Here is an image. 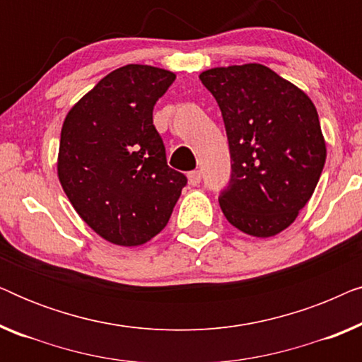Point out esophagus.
<instances>
[{
  "label": "esophagus",
  "mask_w": 362,
  "mask_h": 362,
  "mask_svg": "<svg viewBox=\"0 0 362 362\" xmlns=\"http://www.w3.org/2000/svg\"><path fill=\"white\" fill-rule=\"evenodd\" d=\"M201 177H202V175H201L199 170H194V171L187 173V181H189L191 186H199Z\"/></svg>",
  "instance_id": "34e87169"
}]
</instances>
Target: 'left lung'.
<instances>
[{
    "mask_svg": "<svg viewBox=\"0 0 362 362\" xmlns=\"http://www.w3.org/2000/svg\"><path fill=\"white\" fill-rule=\"evenodd\" d=\"M224 118L232 176L219 197L244 234L274 237L313 196L326 161L318 112L306 93L262 64L201 72Z\"/></svg>",
    "mask_w": 362,
    "mask_h": 362,
    "instance_id": "left-lung-1",
    "label": "left lung"
}]
</instances>
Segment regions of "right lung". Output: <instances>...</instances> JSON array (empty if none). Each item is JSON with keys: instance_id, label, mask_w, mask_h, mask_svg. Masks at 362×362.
I'll return each mask as SVG.
<instances>
[{"instance_id": "1", "label": "right lung", "mask_w": 362, "mask_h": 362, "mask_svg": "<svg viewBox=\"0 0 362 362\" xmlns=\"http://www.w3.org/2000/svg\"><path fill=\"white\" fill-rule=\"evenodd\" d=\"M176 74L128 64L108 74L64 120L57 176L82 221L115 245L146 244L165 229L186 186L171 170L153 107Z\"/></svg>"}]
</instances>
